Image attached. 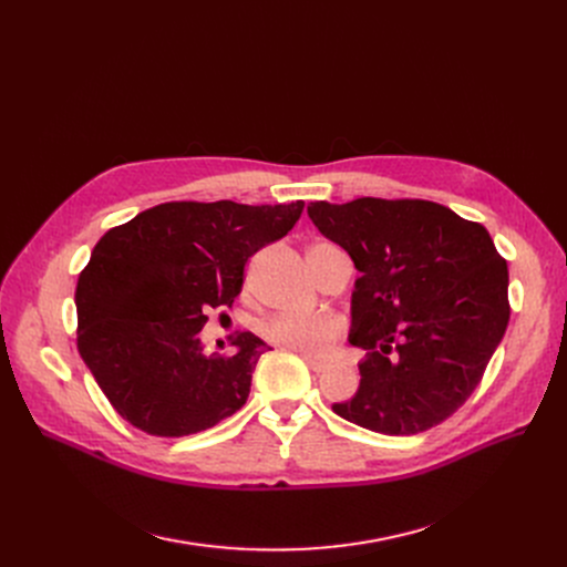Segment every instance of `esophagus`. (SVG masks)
<instances>
[{
	"label": "esophagus",
	"mask_w": 567,
	"mask_h": 567,
	"mask_svg": "<svg viewBox=\"0 0 567 567\" xmlns=\"http://www.w3.org/2000/svg\"><path fill=\"white\" fill-rule=\"evenodd\" d=\"M306 361L312 368V372H326V370H329V363H323V361H315V359H306Z\"/></svg>",
	"instance_id": "34e87169"
}]
</instances>
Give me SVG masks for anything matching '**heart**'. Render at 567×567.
Here are the masks:
<instances>
[{
  "label": "heart",
  "mask_w": 567,
  "mask_h": 567,
  "mask_svg": "<svg viewBox=\"0 0 567 567\" xmlns=\"http://www.w3.org/2000/svg\"><path fill=\"white\" fill-rule=\"evenodd\" d=\"M321 246L331 244H317L312 248ZM344 329L347 326L338 315H276L261 321L259 333L271 344L299 351L303 355H323L344 336Z\"/></svg>",
  "instance_id": "b5f03b06"
}]
</instances>
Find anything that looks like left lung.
<instances>
[{
    "label": "left lung",
    "instance_id": "left-lung-1",
    "mask_svg": "<svg viewBox=\"0 0 567 567\" xmlns=\"http://www.w3.org/2000/svg\"><path fill=\"white\" fill-rule=\"evenodd\" d=\"M308 216L361 271L349 342L368 353L359 391L333 411L391 436L443 423L508 329V264L489 231L427 199L312 202Z\"/></svg>",
    "mask_w": 567,
    "mask_h": 567
}]
</instances>
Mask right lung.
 I'll list each match as a JSON object with an SVG mask.
<instances>
[{"instance_id":"add662e5","label":"right lung","mask_w":567,"mask_h":567,"mask_svg":"<svg viewBox=\"0 0 567 567\" xmlns=\"http://www.w3.org/2000/svg\"><path fill=\"white\" fill-rule=\"evenodd\" d=\"M306 202H165L103 234L75 289L78 351L124 421L154 436L204 432L241 409L268 351L244 331L206 355L212 308H231L246 261L282 238Z\"/></svg>"}]
</instances>
